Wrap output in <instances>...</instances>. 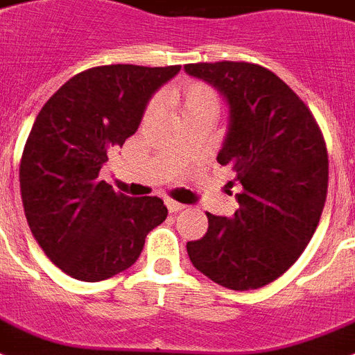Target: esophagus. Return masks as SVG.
<instances>
[{
    "instance_id": "obj_1",
    "label": "esophagus",
    "mask_w": 355,
    "mask_h": 355,
    "mask_svg": "<svg viewBox=\"0 0 355 355\" xmlns=\"http://www.w3.org/2000/svg\"><path fill=\"white\" fill-rule=\"evenodd\" d=\"M166 207H168L170 213H178L181 209H185V205L180 202H175V200H166Z\"/></svg>"
}]
</instances>
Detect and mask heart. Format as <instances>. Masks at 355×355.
I'll list each match as a JSON object with an SVG mask.
<instances>
[{"label": "heart", "instance_id": "1", "mask_svg": "<svg viewBox=\"0 0 355 355\" xmlns=\"http://www.w3.org/2000/svg\"><path fill=\"white\" fill-rule=\"evenodd\" d=\"M174 98L180 101L183 118L200 114V112H216L218 109V98L215 90L200 81L181 83L174 90Z\"/></svg>", "mask_w": 355, "mask_h": 355}]
</instances>
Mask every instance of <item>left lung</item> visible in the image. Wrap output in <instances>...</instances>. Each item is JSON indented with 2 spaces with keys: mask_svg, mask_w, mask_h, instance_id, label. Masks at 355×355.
Segmentation results:
<instances>
[{
  "mask_svg": "<svg viewBox=\"0 0 355 355\" xmlns=\"http://www.w3.org/2000/svg\"><path fill=\"white\" fill-rule=\"evenodd\" d=\"M185 70L230 103L216 161L241 183L233 218L207 213V233L187 243V252L222 287L259 289L295 265L318 226L328 194L322 131L295 90L265 66L222 60Z\"/></svg>",
  "mask_w": 355,
  "mask_h": 355,
  "instance_id": "1",
  "label": "left lung"
}]
</instances>
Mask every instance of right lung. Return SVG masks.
I'll list each match as a JSON object with an SVG mask.
<instances>
[{"label": "right lung", "instance_id": "obj_1", "mask_svg": "<svg viewBox=\"0 0 355 355\" xmlns=\"http://www.w3.org/2000/svg\"><path fill=\"white\" fill-rule=\"evenodd\" d=\"M180 70L96 66L68 79L38 112L21 153V202L33 237L68 276L101 282L129 268L168 215L161 198L125 196L100 170Z\"/></svg>", "mask_w": 355, "mask_h": 355}]
</instances>
